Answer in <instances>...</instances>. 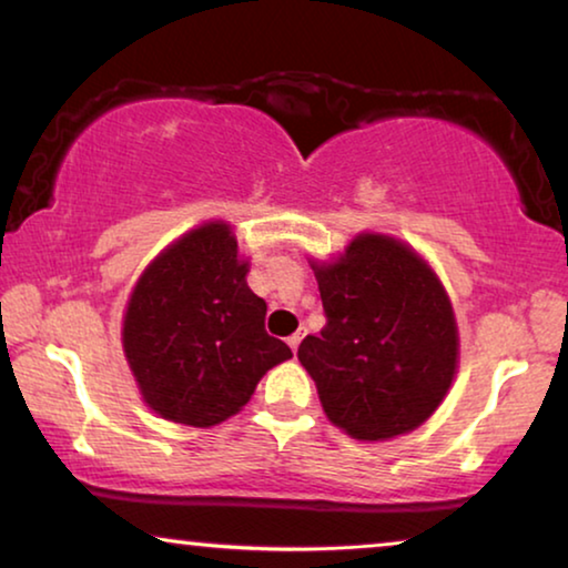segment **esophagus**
Wrapping results in <instances>:
<instances>
[{
  "label": "esophagus",
  "mask_w": 568,
  "mask_h": 568,
  "mask_svg": "<svg viewBox=\"0 0 568 568\" xmlns=\"http://www.w3.org/2000/svg\"><path fill=\"white\" fill-rule=\"evenodd\" d=\"M303 337H306V326H301L298 332H295V334H291V337H287V345H291L293 353H298V345H301V339H303Z\"/></svg>",
  "instance_id": "esophagus-1"
}]
</instances>
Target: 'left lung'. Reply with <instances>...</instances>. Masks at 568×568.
Masks as SVG:
<instances>
[{
  "label": "left lung",
  "mask_w": 568,
  "mask_h": 568,
  "mask_svg": "<svg viewBox=\"0 0 568 568\" xmlns=\"http://www.w3.org/2000/svg\"><path fill=\"white\" fill-rule=\"evenodd\" d=\"M314 273L326 326L298 361L326 417L357 440L417 429L458 367V326L433 267L394 236L361 234Z\"/></svg>",
  "instance_id": "left-lung-1"
}]
</instances>
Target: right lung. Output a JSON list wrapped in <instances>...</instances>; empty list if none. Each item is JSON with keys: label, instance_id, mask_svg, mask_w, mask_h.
Listing matches in <instances>:
<instances>
[{"label": "right lung", "instance_id": "obj_1", "mask_svg": "<svg viewBox=\"0 0 568 568\" xmlns=\"http://www.w3.org/2000/svg\"><path fill=\"white\" fill-rule=\"evenodd\" d=\"M250 262L223 221L166 246L135 283L123 353L162 419L213 427L250 402L262 375L293 357L265 332L267 303L246 285Z\"/></svg>", "mask_w": 568, "mask_h": 568}]
</instances>
